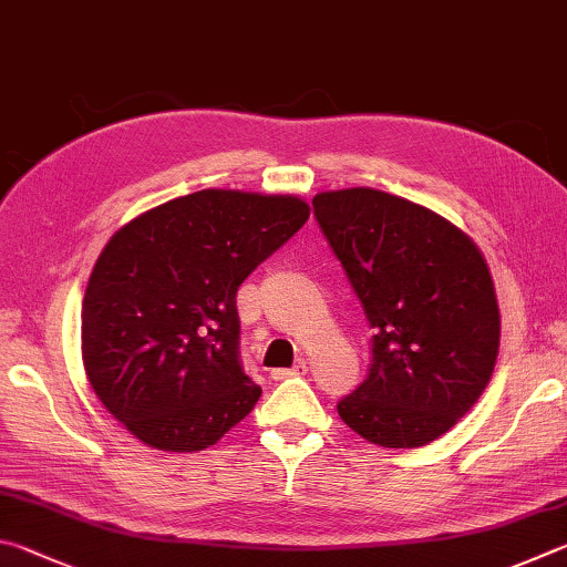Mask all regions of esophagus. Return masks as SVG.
Instances as JSON below:
<instances>
[{
    "instance_id": "34e87169",
    "label": "esophagus",
    "mask_w": 567,
    "mask_h": 567,
    "mask_svg": "<svg viewBox=\"0 0 567 567\" xmlns=\"http://www.w3.org/2000/svg\"><path fill=\"white\" fill-rule=\"evenodd\" d=\"M306 371H309V365H306V361H299L293 365V369H276L271 371V379L274 381H284V379H291V375H303Z\"/></svg>"
}]
</instances>
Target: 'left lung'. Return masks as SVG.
I'll return each mask as SVG.
<instances>
[{"instance_id": "obj_1", "label": "left lung", "mask_w": 567, "mask_h": 567, "mask_svg": "<svg viewBox=\"0 0 567 567\" xmlns=\"http://www.w3.org/2000/svg\"><path fill=\"white\" fill-rule=\"evenodd\" d=\"M313 214L373 326V363L339 403L341 421L381 449L449 433L488 385L501 309L473 238L409 198L355 186L313 196Z\"/></svg>"}]
</instances>
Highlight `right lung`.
Masks as SVG:
<instances>
[{
    "label": "right lung",
    "instance_id": "obj_1",
    "mask_svg": "<svg viewBox=\"0 0 567 567\" xmlns=\"http://www.w3.org/2000/svg\"><path fill=\"white\" fill-rule=\"evenodd\" d=\"M309 214L301 196L204 188L109 238L82 301V361L134 439L196 453L251 413L261 389L238 363L236 291Z\"/></svg>",
    "mask_w": 567,
    "mask_h": 567
}]
</instances>
